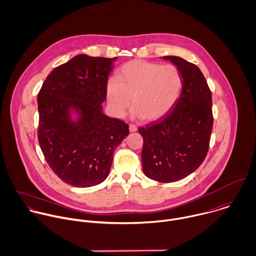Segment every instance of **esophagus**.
I'll use <instances>...</instances> for the list:
<instances>
[{"label": "esophagus", "mask_w": 256, "mask_h": 256, "mask_svg": "<svg viewBox=\"0 0 256 256\" xmlns=\"http://www.w3.org/2000/svg\"><path fill=\"white\" fill-rule=\"evenodd\" d=\"M128 128H130V132H136V130H138L136 126L134 124H130L128 126Z\"/></svg>", "instance_id": "obj_1"}]
</instances>
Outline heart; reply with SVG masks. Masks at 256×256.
Here are the masks:
<instances>
[{
  "label": "heart",
  "instance_id": "1",
  "mask_svg": "<svg viewBox=\"0 0 256 256\" xmlns=\"http://www.w3.org/2000/svg\"><path fill=\"white\" fill-rule=\"evenodd\" d=\"M182 88V76L174 64L132 60L124 64L118 80L110 78L106 96L112 112L122 116L132 106L144 120L166 116L176 104Z\"/></svg>",
  "mask_w": 256,
  "mask_h": 256
}]
</instances>
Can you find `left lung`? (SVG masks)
I'll return each instance as SVG.
<instances>
[{
  "label": "left lung",
  "mask_w": 256,
  "mask_h": 256,
  "mask_svg": "<svg viewBox=\"0 0 256 256\" xmlns=\"http://www.w3.org/2000/svg\"><path fill=\"white\" fill-rule=\"evenodd\" d=\"M180 70V96L168 114L140 126L144 174L160 182L180 180L204 162L214 126L212 92L200 70L182 58L164 56Z\"/></svg>",
  "instance_id": "8db88e82"
}]
</instances>
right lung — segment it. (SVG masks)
I'll return each instance as SVG.
<instances>
[{"label":"right lung","mask_w":256,"mask_h":256,"mask_svg":"<svg viewBox=\"0 0 256 256\" xmlns=\"http://www.w3.org/2000/svg\"><path fill=\"white\" fill-rule=\"evenodd\" d=\"M116 58L78 54L56 66L38 94V138L44 160L66 184L90 188L102 182L116 148L128 134V124L106 116L108 76ZM81 114L74 123L69 110Z\"/></svg>","instance_id":"right-lung-1"}]
</instances>
